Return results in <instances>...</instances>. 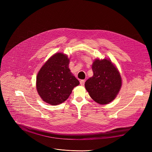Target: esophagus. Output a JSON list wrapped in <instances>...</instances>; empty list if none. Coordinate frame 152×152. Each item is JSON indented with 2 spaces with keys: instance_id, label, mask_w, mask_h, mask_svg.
<instances>
[{
  "instance_id": "obj_1",
  "label": "esophagus",
  "mask_w": 152,
  "mask_h": 152,
  "mask_svg": "<svg viewBox=\"0 0 152 152\" xmlns=\"http://www.w3.org/2000/svg\"><path fill=\"white\" fill-rule=\"evenodd\" d=\"M84 83H85L84 80H81L80 81V84H81V86H84Z\"/></svg>"
}]
</instances>
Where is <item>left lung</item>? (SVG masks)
<instances>
[{
    "mask_svg": "<svg viewBox=\"0 0 152 152\" xmlns=\"http://www.w3.org/2000/svg\"><path fill=\"white\" fill-rule=\"evenodd\" d=\"M93 76L85 83L90 97L100 105L108 104L117 96L122 86L121 76L115 64L108 58L94 60Z\"/></svg>",
    "mask_w": 152,
    "mask_h": 152,
    "instance_id": "1",
    "label": "left lung"
}]
</instances>
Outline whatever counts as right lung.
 <instances>
[{"label": "right lung", "instance_id": "right-lung-1", "mask_svg": "<svg viewBox=\"0 0 152 152\" xmlns=\"http://www.w3.org/2000/svg\"><path fill=\"white\" fill-rule=\"evenodd\" d=\"M69 58L61 52L48 59L36 76V89L42 100L52 105L68 99L79 82L69 68Z\"/></svg>", "mask_w": 152, "mask_h": 152}]
</instances>
